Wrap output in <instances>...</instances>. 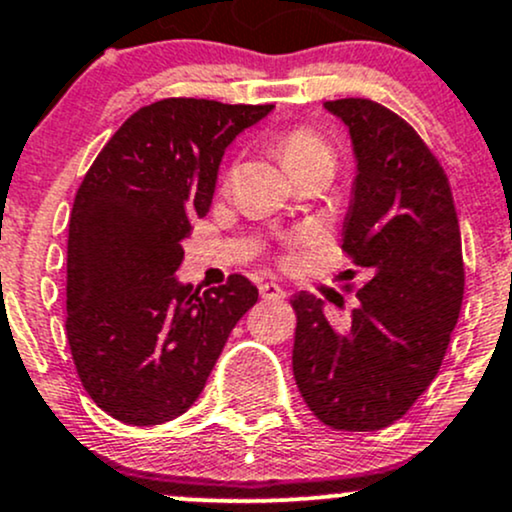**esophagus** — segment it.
<instances>
[{"mask_svg":"<svg viewBox=\"0 0 512 512\" xmlns=\"http://www.w3.org/2000/svg\"><path fill=\"white\" fill-rule=\"evenodd\" d=\"M258 294H261V299H266V302H275V299L285 297V290H282L280 285H275V282H261V285H258Z\"/></svg>","mask_w":512,"mask_h":512,"instance_id":"esophagus-1","label":"esophagus"}]
</instances>
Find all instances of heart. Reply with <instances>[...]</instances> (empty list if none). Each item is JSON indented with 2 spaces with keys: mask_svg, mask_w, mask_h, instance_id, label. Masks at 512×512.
<instances>
[{
  "mask_svg": "<svg viewBox=\"0 0 512 512\" xmlns=\"http://www.w3.org/2000/svg\"><path fill=\"white\" fill-rule=\"evenodd\" d=\"M275 150H278V158L285 170L297 177L311 167L318 165H335V153L333 146L328 143V138L323 134H318L316 129L311 126H292L287 129L285 134H280L278 141H275ZM234 177V167L225 172V182H232ZM309 234L306 232H297L292 234L290 242H306Z\"/></svg>",
  "mask_w": 512,
  "mask_h": 512,
  "instance_id": "obj_1",
  "label": "heart"
}]
</instances>
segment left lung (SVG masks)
Masks as SVG:
<instances>
[{"label": "left lung", "mask_w": 512, "mask_h": 512, "mask_svg": "<svg viewBox=\"0 0 512 512\" xmlns=\"http://www.w3.org/2000/svg\"><path fill=\"white\" fill-rule=\"evenodd\" d=\"M326 110L357 155L342 251L371 278L342 326L314 294H294L292 374L318 422L378 431L405 417L446 357L465 292L460 222L441 162L400 114L366 98Z\"/></svg>", "instance_id": "obj_1"}]
</instances>
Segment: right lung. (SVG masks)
Returning a JSON list of instances; mask_svg holds the SVG:
<instances>
[{"label": "right lung", "instance_id": "1", "mask_svg": "<svg viewBox=\"0 0 512 512\" xmlns=\"http://www.w3.org/2000/svg\"><path fill=\"white\" fill-rule=\"evenodd\" d=\"M273 105L167 98L114 131L78 186L66 244V340L90 400L155 426L194 405L258 290L232 273L179 285L182 239L213 201L225 148Z\"/></svg>", "mask_w": 512, "mask_h": 512}]
</instances>
